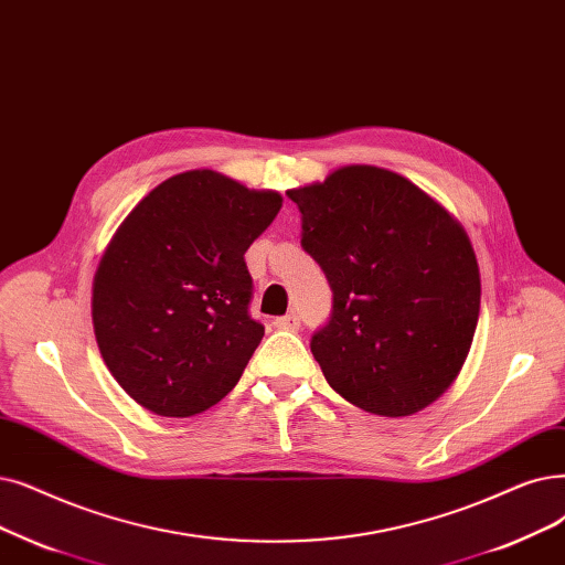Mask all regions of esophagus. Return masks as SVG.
<instances>
[{"mask_svg":"<svg viewBox=\"0 0 565 565\" xmlns=\"http://www.w3.org/2000/svg\"><path fill=\"white\" fill-rule=\"evenodd\" d=\"M275 326L279 330H300V316L296 311H290L286 316H279L277 321H275Z\"/></svg>","mask_w":565,"mask_h":565,"instance_id":"1","label":"esophagus"}]
</instances>
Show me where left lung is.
I'll list each match as a JSON object with an SVG mask.
<instances>
[{"instance_id": "obj_1", "label": "left lung", "mask_w": 565, "mask_h": 565, "mask_svg": "<svg viewBox=\"0 0 565 565\" xmlns=\"http://www.w3.org/2000/svg\"><path fill=\"white\" fill-rule=\"evenodd\" d=\"M302 249L332 288L311 353L347 402L399 418L438 399L469 355L480 273L469 237L425 191L374 166L286 191Z\"/></svg>"}]
</instances>
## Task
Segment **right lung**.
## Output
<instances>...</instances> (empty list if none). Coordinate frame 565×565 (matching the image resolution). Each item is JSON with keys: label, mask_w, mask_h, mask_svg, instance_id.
I'll use <instances>...</instances> for the list:
<instances>
[{"label": "right lung", "mask_w": 565, "mask_h": 565, "mask_svg": "<svg viewBox=\"0 0 565 565\" xmlns=\"http://www.w3.org/2000/svg\"><path fill=\"white\" fill-rule=\"evenodd\" d=\"M281 207L212 170L161 182L110 239L92 321L115 381L140 406L186 418L237 385L265 328L249 313L244 252Z\"/></svg>", "instance_id": "obj_1"}]
</instances>
